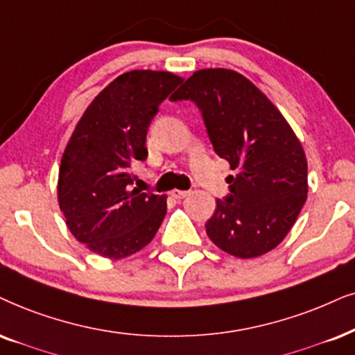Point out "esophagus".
<instances>
[{"label":"esophagus","mask_w":355,"mask_h":355,"mask_svg":"<svg viewBox=\"0 0 355 355\" xmlns=\"http://www.w3.org/2000/svg\"><path fill=\"white\" fill-rule=\"evenodd\" d=\"M170 195H172L173 198L182 200V198H187V196L190 195V191H187V190H172V191H170Z\"/></svg>","instance_id":"34e87169"}]
</instances>
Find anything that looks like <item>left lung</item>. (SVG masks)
<instances>
[{
  "label": "left lung",
  "instance_id": "left-lung-1",
  "mask_svg": "<svg viewBox=\"0 0 355 355\" xmlns=\"http://www.w3.org/2000/svg\"><path fill=\"white\" fill-rule=\"evenodd\" d=\"M172 101L198 106L213 149L236 175L216 200L206 234L219 249L252 259L275 249L297 221L308 195V164L298 137L275 105L234 70H198Z\"/></svg>",
  "mask_w": 355,
  "mask_h": 355
}]
</instances>
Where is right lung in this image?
Here are the masks:
<instances>
[{
	"mask_svg": "<svg viewBox=\"0 0 355 355\" xmlns=\"http://www.w3.org/2000/svg\"><path fill=\"white\" fill-rule=\"evenodd\" d=\"M183 78L132 70L113 80L87 107L58 170V205L75 239L107 259H124L154 239L167 196L134 188L136 160L159 105Z\"/></svg>",
	"mask_w": 355,
	"mask_h": 355,
	"instance_id": "add662e5",
	"label": "right lung"
}]
</instances>
